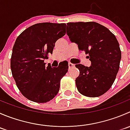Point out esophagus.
Masks as SVG:
<instances>
[{
  "label": "esophagus",
  "instance_id": "obj_1",
  "mask_svg": "<svg viewBox=\"0 0 130 130\" xmlns=\"http://www.w3.org/2000/svg\"><path fill=\"white\" fill-rule=\"evenodd\" d=\"M74 66H75V65H74V64L71 63H69V69H70V68H72V67H74Z\"/></svg>",
  "mask_w": 130,
  "mask_h": 130
}]
</instances>
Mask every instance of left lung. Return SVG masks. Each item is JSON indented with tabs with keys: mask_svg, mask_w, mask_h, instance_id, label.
<instances>
[{
	"mask_svg": "<svg viewBox=\"0 0 130 130\" xmlns=\"http://www.w3.org/2000/svg\"><path fill=\"white\" fill-rule=\"evenodd\" d=\"M67 34L80 51L88 54L91 66L75 65L80 74L75 79L80 94L102 95L110 88L119 71L121 52L116 37L105 26L93 22L68 23Z\"/></svg>",
	"mask_w": 130,
	"mask_h": 130,
	"instance_id": "1",
	"label": "left lung"
}]
</instances>
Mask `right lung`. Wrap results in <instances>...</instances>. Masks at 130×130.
<instances>
[{"instance_id":"add662e5","label":"right lung","mask_w":130,"mask_h":130,"mask_svg":"<svg viewBox=\"0 0 130 130\" xmlns=\"http://www.w3.org/2000/svg\"><path fill=\"white\" fill-rule=\"evenodd\" d=\"M65 23L35 24L15 41L11 58L12 75L20 92L31 101L46 103L58 93L68 63L46 67L44 60L53 53L56 41L65 35Z\"/></svg>"}]
</instances>
